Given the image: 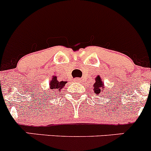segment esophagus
<instances>
[{
	"label": "esophagus",
	"instance_id": "34e87169",
	"mask_svg": "<svg viewBox=\"0 0 151 151\" xmlns=\"http://www.w3.org/2000/svg\"><path fill=\"white\" fill-rule=\"evenodd\" d=\"M74 82H80V80H81L80 78H77H77H74Z\"/></svg>",
	"mask_w": 151,
	"mask_h": 151
}]
</instances>
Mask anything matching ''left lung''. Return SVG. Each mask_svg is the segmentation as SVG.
Wrapping results in <instances>:
<instances>
[{"label":"left lung","instance_id":"8db88e82","mask_svg":"<svg viewBox=\"0 0 151 151\" xmlns=\"http://www.w3.org/2000/svg\"><path fill=\"white\" fill-rule=\"evenodd\" d=\"M95 80H96V83H94L93 85L94 92H95L96 94H99L100 93H101V91H104V83H103V82L101 81L99 76H98Z\"/></svg>","mask_w":151,"mask_h":151}]
</instances>
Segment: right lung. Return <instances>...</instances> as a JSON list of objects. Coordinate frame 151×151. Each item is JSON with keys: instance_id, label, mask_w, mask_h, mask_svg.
Returning <instances> with one entry per match:
<instances>
[{"instance_id": "1", "label": "right lung", "mask_w": 151, "mask_h": 151, "mask_svg": "<svg viewBox=\"0 0 151 151\" xmlns=\"http://www.w3.org/2000/svg\"><path fill=\"white\" fill-rule=\"evenodd\" d=\"M67 83V82L64 81H58L57 77H53L52 80L50 81V91H53L52 93H56V91H60L62 88H63L65 84Z\"/></svg>"}]
</instances>
